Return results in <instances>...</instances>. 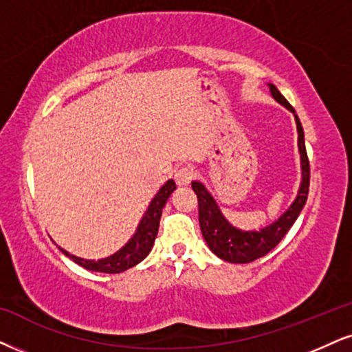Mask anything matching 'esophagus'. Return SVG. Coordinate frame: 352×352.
Masks as SVG:
<instances>
[{
	"label": "esophagus",
	"instance_id": "1",
	"mask_svg": "<svg viewBox=\"0 0 352 352\" xmlns=\"http://www.w3.org/2000/svg\"><path fill=\"white\" fill-rule=\"evenodd\" d=\"M192 177H194V169L190 166H183L175 173V181L179 188H183V186H189L190 181H192Z\"/></svg>",
	"mask_w": 352,
	"mask_h": 352
}]
</instances>
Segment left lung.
<instances>
[{"label": "left lung", "instance_id": "8db88e82", "mask_svg": "<svg viewBox=\"0 0 352 352\" xmlns=\"http://www.w3.org/2000/svg\"><path fill=\"white\" fill-rule=\"evenodd\" d=\"M269 91H271L272 98L277 102L282 104L285 109L292 112L296 117L297 132H298V151H300V166H302V183L298 188L296 201L292 206L282 214L276 222H272L267 227L261 230H240L233 227L232 223L225 219L222 212H220L219 206H217L215 199L207 190L201 181H194L192 189L197 196L199 202V223H201V232L204 240H206L207 246H209L212 253L219 256L220 259L228 263L235 264H245L251 263L254 259L263 258L269 251L274 250L285 233L289 232L297 217L305 206L307 197H309V186H310V163L309 156H307L305 150V138H303V129L298 116L296 114V109L287 102L279 89L274 85H269Z\"/></svg>", "mask_w": 352, "mask_h": 352}]
</instances>
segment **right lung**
Here are the masks:
<instances>
[{"mask_svg":"<svg viewBox=\"0 0 352 352\" xmlns=\"http://www.w3.org/2000/svg\"><path fill=\"white\" fill-rule=\"evenodd\" d=\"M176 189L175 181L169 179L166 184L163 186L162 189L158 190V194L153 197V201L150 202L148 209H146L145 215L142 217L140 223H138L137 232L133 233V236L125 243L117 253L107 256L104 259H85L78 258V256L68 253L67 250L60 248V251L65 256L80 264L81 267L88 269V271L94 272H106V274H119V272L127 271V269L137 266L138 263L143 261V259L148 256V253L153 248L155 238L158 235V227H160V219H162L163 207L166 206V201L169 196L173 194V190Z\"/></svg>","mask_w":352,"mask_h":352,"instance_id":"obj_1","label":"right lung"}]
</instances>
